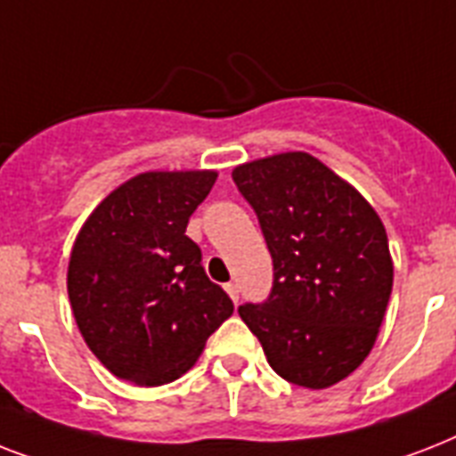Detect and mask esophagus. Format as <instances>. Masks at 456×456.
Wrapping results in <instances>:
<instances>
[{"label":"esophagus","mask_w":456,"mask_h":456,"mask_svg":"<svg viewBox=\"0 0 456 456\" xmlns=\"http://www.w3.org/2000/svg\"><path fill=\"white\" fill-rule=\"evenodd\" d=\"M224 291L229 293V298L234 300V303H239V286H236L234 281H229V284H224Z\"/></svg>","instance_id":"esophagus-1"}]
</instances>
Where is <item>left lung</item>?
Returning <instances> with one entry per match:
<instances>
[{"instance_id": "left-lung-1", "label": "left lung", "mask_w": 456, "mask_h": 456, "mask_svg": "<svg viewBox=\"0 0 456 456\" xmlns=\"http://www.w3.org/2000/svg\"><path fill=\"white\" fill-rule=\"evenodd\" d=\"M234 184L256 210L274 279L239 314L270 367L303 388H329L374 347L393 289L383 222L353 186L310 153L239 165Z\"/></svg>"}]
</instances>
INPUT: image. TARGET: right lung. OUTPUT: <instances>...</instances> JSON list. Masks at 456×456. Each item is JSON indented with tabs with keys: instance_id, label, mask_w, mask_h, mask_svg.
Segmentation results:
<instances>
[{
	"instance_id": "1",
	"label": "right lung",
	"mask_w": 456,
	"mask_h": 456,
	"mask_svg": "<svg viewBox=\"0 0 456 456\" xmlns=\"http://www.w3.org/2000/svg\"><path fill=\"white\" fill-rule=\"evenodd\" d=\"M215 179V172H144L106 196L77 234L68 298L85 343L118 379L175 381L234 312L186 236Z\"/></svg>"
}]
</instances>
